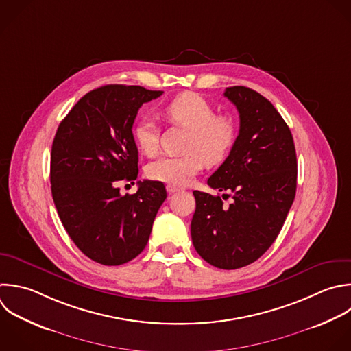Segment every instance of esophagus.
<instances>
[{"instance_id": "34e87169", "label": "esophagus", "mask_w": 351, "mask_h": 351, "mask_svg": "<svg viewBox=\"0 0 351 351\" xmlns=\"http://www.w3.org/2000/svg\"><path fill=\"white\" fill-rule=\"evenodd\" d=\"M166 189H167L169 193H176V192L180 191V188H177V186H174V185H167Z\"/></svg>"}]
</instances>
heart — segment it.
Listing matches in <instances>:
<instances>
[{
  "label": "heart",
  "mask_w": 351,
  "mask_h": 351,
  "mask_svg": "<svg viewBox=\"0 0 351 351\" xmlns=\"http://www.w3.org/2000/svg\"><path fill=\"white\" fill-rule=\"evenodd\" d=\"M163 117L174 125L188 129L185 151L180 156H162L151 162L147 174L155 181L174 186L188 185L204 167V163H221L237 140V125L225 114H215L214 107L202 96L185 92L170 100L162 108ZM137 148L147 156H154L159 147V129L149 118L140 119L133 128Z\"/></svg>",
  "instance_id": "heart-1"
}]
</instances>
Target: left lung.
Returning a JSON list of instances; mask_svg holds the SVG:
<instances>
[{
	"label": "left lung",
	"instance_id": "obj_1",
	"mask_svg": "<svg viewBox=\"0 0 351 351\" xmlns=\"http://www.w3.org/2000/svg\"><path fill=\"white\" fill-rule=\"evenodd\" d=\"M223 96L236 106L240 129L207 184L233 200L226 207L221 196L195 191L191 236L206 262L232 270L255 262L278 236L295 199L298 165L291 130L267 99L245 86L226 88Z\"/></svg>",
	"mask_w": 351,
	"mask_h": 351
}]
</instances>
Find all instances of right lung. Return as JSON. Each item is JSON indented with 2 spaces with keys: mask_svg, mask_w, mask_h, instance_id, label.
Wrapping results in <instances>:
<instances>
[{
  "mask_svg": "<svg viewBox=\"0 0 351 351\" xmlns=\"http://www.w3.org/2000/svg\"><path fill=\"white\" fill-rule=\"evenodd\" d=\"M162 93L106 85L86 93L58 128L51 154L53 202L75 245L101 265L118 266L136 258L166 200L159 181H138L137 192L125 196L117 188L119 181L137 180L132 128L140 107Z\"/></svg>",
  "mask_w": 351,
  "mask_h": 351,
  "instance_id": "add662e5",
  "label": "right lung"
}]
</instances>
